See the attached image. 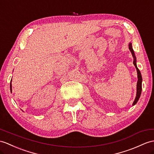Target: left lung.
<instances>
[{
  "label": "left lung",
  "mask_w": 154,
  "mask_h": 154,
  "mask_svg": "<svg viewBox=\"0 0 154 154\" xmlns=\"http://www.w3.org/2000/svg\"><path fill=\"white\" fill-rule=\"evenodd\" d=\"M129 50L131 51V54H132V55L133 57V64L135 66V68L137 69V77H138V81H137V95L135 97V99H134V102L133 103V105L134 106V104H136V103L138 102V99H139L140 97V94L142 92V76H141V73L140 72L139 69H138V67L137 66V60H136V57H135V54H134V50L132 47V44L131 42L129 44Z\"/></svg>",
  "instance_id": "obj_1"
}]
</instances>
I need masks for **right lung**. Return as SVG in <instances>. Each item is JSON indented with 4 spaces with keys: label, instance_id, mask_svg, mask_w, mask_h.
<instances>
[{
    "label": "right lung",
    "instance_id": "right-lung-1",
    "mask_svg": "<svg viewBox=\"0 0 154 154\" xmlns=\"http://www.w3.org/2000/svg\"><path fill=\"white\" fill-rule=\"evenodd\" d=\"M11 82H12V80H11ZM10 82V90H11V92H12V84H11Z\"/></svg>",
    "mask_w": 154,
    "mask_h": 154
}]
</instances>
